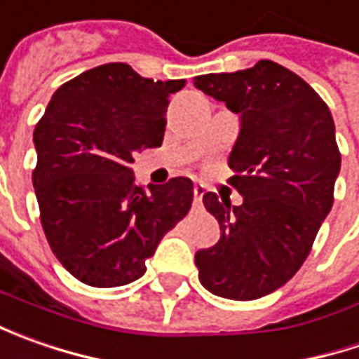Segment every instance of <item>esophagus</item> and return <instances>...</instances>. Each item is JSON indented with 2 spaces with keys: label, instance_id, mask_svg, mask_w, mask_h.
I'll return each mask as SVG.
<instances>
[{
  "label": "esophagus",
  "instance_id": "1",
  "mask_svg": "<svg viewBox=\"0 0 359 359\" xmlns=\"http://www.w3.org/2000/svg\"><path fill=\"white\" fill-rule=\"evenodd\" d=\"M203 194H205V189H203L201 186L194 187V201H196V203H201V200H203Z\"/></svg>",
  "mask_w": 359,
  "mask_h": 359
}]
</instances>
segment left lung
Listing matches in <instances>:
<instances>
[{
    "mask_svg": "<svg viewBox=\"0 0 359 359\" xmlns=\"http://www.w3.org/2000/svg\"><path fill=\"white\" fill-rule=\"evenodd\" d=\"M194 86L241 118L228 184L243 203L203 196L222 236L196 254L200 282L219 297L257 299L294 278L334 205L341 161L334 119L302 77L269 60L198 76Z\"/></svg>",
    "mask_w": 359,
    "mask_h": 359,
    "instance_id": "left-lung-1",
    "label": "left lung"
}]
</instances>
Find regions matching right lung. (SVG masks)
Listing matches in <instances>:
<instances>
[{
    "label": "right lung",
    "instance_id": "1",
    "mask_svg": "<svg viewBox=\"0 0 359 359\" xmlns=\"http://www.w3.org/2000/svg\"><path fill=\"white\" fill-rule=\"evenodd\" d=\"M184 83L105 63L65 81L37 121L32 180L41 228L79 282H135L161 238L189 212L191 180L173 177L144 191L130 168L137 151L161 145L170 95Z\"/></svg>",
    "mask_w": 359,
    "mask_h": 359
}]
</instances>
